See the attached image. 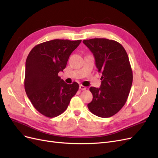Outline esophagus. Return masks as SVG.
<instances>
[{
  "instance_id": "1",
  "label": "esophagus",
  "mask_w": 158,
  "mask_h": 158,
  "mask_svg": "<svg viewBox=\"0 0 158 158\" xmlns=\"http://www.w3.org/2000/svg\"><path fill=\"white\" fill-rule=\"evenodd\" d=\"M79 89H81V90H85V89H86V87L84 86L83 85H79Z\"/></svg>"
}]
</instances>
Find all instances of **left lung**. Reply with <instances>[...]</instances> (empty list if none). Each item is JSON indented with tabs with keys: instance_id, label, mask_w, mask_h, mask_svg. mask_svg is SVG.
Wrapping results in <instances>:
<instances>
[{
	"instance_id": "8db88e82",
	"label": "left lung",
	"mask_w": 158,
	"mask_h": 158,
	"mask_svg": "<svg viewBox=\"0 0 158 158\" xmlns=\"http://www.w3.org/2000/svg\"><path fill=\"white\" fill-rule=\"evenodd\" d=\"M92 51L99 73L102 74L99 88L91 87L89 111L102 118L110 117L125 106L132 84V71L128 55L116 41L94 38L83 41Z\"/></svg>"
}]
</instances>
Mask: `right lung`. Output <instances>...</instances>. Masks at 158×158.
<instances>
[{
    "label": "right lung",
    "mask_w": 158,
    "mask_h": 158,
    "mask_svg": "<svg viewBox=\"0 0 158 158\" xmlns=\"http://www.w3.org/2000/svg\"><path fill=\"white\" fill-rule=\"evenodd\" d=\"M82 40H54L35 45L26 61L24 87L33 106L43 115L55 117L67 109L79 88L67 84L58 74Z\"/></svg>",
    "instance_id": "1"
}]
</instances>
